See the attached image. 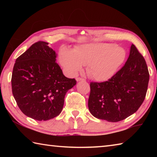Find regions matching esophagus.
<instances>
[{
    "label": "esophagus",
    "mask_w": 157,
    "mask_h": 157,
    "mask_svg": "<svg viewBox=\"0 0 157 157\" xmlns=\"http://www.w3.org/2000/svg\"><path fill=\"white\" fill-rule=\"evenodd\" d=\"M77 82H79V81H84V79L81 78H76Z\"/></svg>",
    "instance_id": "esophagus-1"
}]
</instances>
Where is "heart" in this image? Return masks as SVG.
<instances>
[{
    "label": "heart",
    "instance_id": "obj_1",
    "mask_svg": "<svg viewBox=\"0 0 157 157\" xmlns=\"http://www.w3.org/2000/svg\"><path fill=\"white\" fill-rule=\"evenodd\" d=\"M127 52L112 43H91L77 46L73 50L63 48L59 62L70 75H75L87 65L90 78L98 82L111 79L124 63Z\"/></svg>",
    "mask_w": 157,
    "mask_h": 157
}]
</instances>
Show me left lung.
Returning a JSON list of instances; mask_svg holds the SVG:
<instances>
[{"mask_svg":"<svg viewBox=\"0 0 157 157\" xmlns=\"http://www.w3.org/2000/svg\"><path fill=\"white\" fill-rule=\"evenodd\" d=\"M150 75L145 60L136 46L130 48L125 64L104 82H91L88 107L93 116L118 122L132 115L145 100Z\"/></svg>","mask_w":157,"mask_h":157,"instance_id":"obj_1","label":"left lung"}]
</instances>
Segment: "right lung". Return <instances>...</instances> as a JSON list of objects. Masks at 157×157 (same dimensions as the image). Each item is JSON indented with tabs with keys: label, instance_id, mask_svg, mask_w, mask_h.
Wrapping results in <instances>:
<instances>
[{
	"label": "right lung",
	"instance_id": "1",
	"mask_svg": "<svg viewBox=\"0 0 157 157\" xmlns=\"http://www.w3.org/2000/svg\"><path fill=\"white\" fill-rule=\"evenodd\" d=\"M48 43L38 41L17 59L12 75V94L21 111L36 121L59 115L65 95L76 84L63 75L57 53Z\"/></svg>",
	"mask_w": 157,
	"mask_h": 157
}]
</instances>
